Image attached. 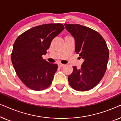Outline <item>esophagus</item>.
I'll return each instance as SVG.
<instances>
[{"label": "esophagus", "instance_id": "34e87169", "mask_svg": "<svg viewBox=\"0 0 121 121\" xmlns=\"http://www.w3.org/2000/svg\"><path fill=\"white\" fill-rule=\"evenodd\" d=\"M58 67L59 68H62V67H63L64 66V64H61V63H59L58 64Z\"/></svg>", "mask_w": 121, "mask_h": 121}]
</instances>
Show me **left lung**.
<instances>
[{
    "mask_svg": "<svg viewBox=\"0 0 121 121\" xmlns=\"http://www.w3.org/2000/svg\"><path fill=\"white\" fill-rule=\"evenodd\" d=\"M75 40V51L84 62L80 69L74 66L68 76L69 84L74 90L86 91L96 86L106 70L109 51L101 35L86 26L64 24Z\"/></svg>",
    "mask_w": 121,
    "mask_h": 121,
    "instance_id": "left-lung-1",
    "label": "left lung"
}]
</instances>
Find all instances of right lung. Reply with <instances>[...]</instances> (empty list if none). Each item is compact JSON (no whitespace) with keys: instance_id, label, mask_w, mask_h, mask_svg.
Listing matches in <instances>:
<instances>
[{"instance_id":"1","label":"right lung","mask_w":121,"mask_h":121,"mask_svg":"<svg viewBox=\"0 0 121 121\" xmlns=\"http://www.w3.org/2000/svg\"><path fill=\"white\" fill-rule=\"evenodd\" d=\"M64 29L61 24L32 27L20 35L13 45L11 61L20 79L29 88L44 90L52 84L57 64L43 60L52 39Z\"/></svg>"}]
</instances>
